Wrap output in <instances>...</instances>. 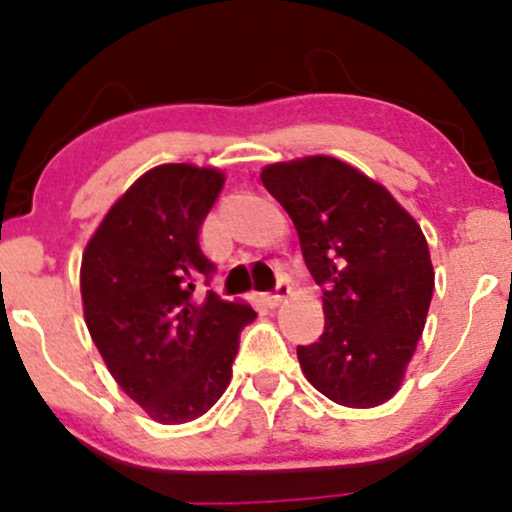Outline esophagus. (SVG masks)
Listing matches in <instances>:
<instances>
[{"instance_id": "obj_1", "label": "esophagus", "mask_w": 512, "mask_h": 512, "mask_svg": "<svg viewBox=\"0 0 512 512\" xmlns=\"http://www.w3.org/2000/svg\"><path fill=\"white\" fill-rule=\"evenodd\" d=\"M289 293H291V286L286 284V281H279V284H276V291L274 293H267V296H264V303L272 305V308H276V305L284 303V298L289 296Z\"/></svg>"}]
</instances>
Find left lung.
Returning <instances> with one entry per match:
<instances>
[{"mask_svg": "<svg viewBox=\"0 0 512 512\" xmlns=\"http://www.w3.org/2000/svg\"><path fill=\"white\" fill-rule=\"evenodd\" d=\"M260 178L327 286L325 332L298 346L303 375L344 407L385 404L402 387L436 284L424 231L387 187L334 156L269 163Z\"/></svg>", "mask_w": 512, "mask_h": 512, "instance_id": "8db88e82", "label": "left lung"}]
</instances>
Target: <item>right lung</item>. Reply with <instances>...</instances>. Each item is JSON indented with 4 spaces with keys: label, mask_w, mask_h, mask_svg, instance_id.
I'll list each match as a JSON object with an SVG mask.
<instances>
[{
    "label": "right lung",
    "mask_w": 512,
    "mask_h": 512,
    "mask_svg": "<svg viewBox=\"0 0 512 512\" xmlns=\"http://www.w3.org/2000/svg\"><path fill=\"white\" fill-rule=\"evenodd\" d=\"M219 168L163 163L129 185L86 243L81 303L115 383L158 424L195 421L233 375L250 303L199 296L214 264L199 228L219 197Z\"/></svg>",
    "instance_id": "obj_1"
}]
</instances>
